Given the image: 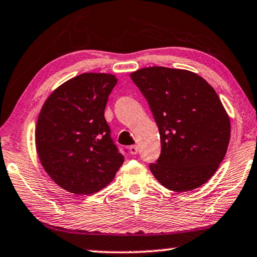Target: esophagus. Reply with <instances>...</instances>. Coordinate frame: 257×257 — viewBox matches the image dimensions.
I'll list each match as a JSON object with an SVG mask.
<instances>
[{
	"mask_svg": "<svg viewBox=\"0 0 257 257\" xmlns=\"http://www.w3.org/2000/svg\"><path fill=\"white\" fill-rule=\"evenodd\" d=\"M129 151L132 155H137V153H139V147H137V145H132V147L129 148Z\"/></svg>",
	"mask_w": 257,
	"mask_h": 257,
	"instance_id": "34e87169",
	"label": "esophagus"
}]
</instances>
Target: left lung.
<instances>
[{
  "mask_svg": "<svg viewBox=\"0 0 257 257\" xmlns=\"http://www.w3.org/2000/svg\"><path fill=\"white\" fill-rule=\"evenodd\" d=\"M148 100L159 129L162 152L150 164L165 188L196 189L216 173L226 155L231 122L204 78L183 69L149 67L130 74Z\"/></svg>",
  "mask_w": 257,
  "mask_h": 257,
  "instance_id": "obj_1",
  "label": "left lung"
}]
</instances>
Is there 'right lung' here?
I'll use <instances>...</instances> for the list:
<instances>
[{"label": "right lung", "mask_w": 257, "mask_h": 257, "mask_svg": "<svg viewBox=\"0 0 257 257\" xmlns=\"http://www.w3.org/2000/svg\"><path fill=\"white\" fill-rule=\"evenodd\" d=\"M116 83L112 74L85 72L46 99L37 121V153L46 173L64 190L97 193L124 162L104 116Z\"/></svg>", "instance_id": "1"}]
</instances>
